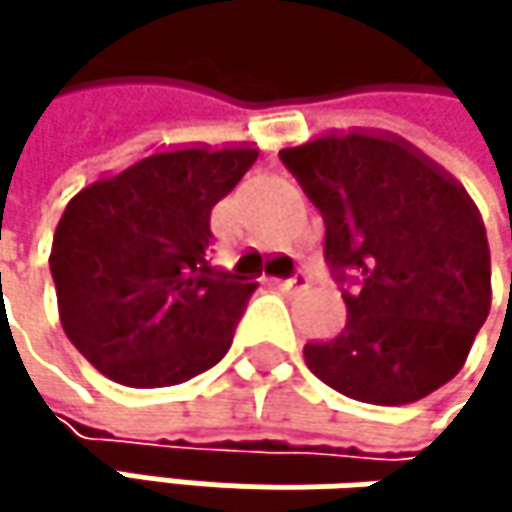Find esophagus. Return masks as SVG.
I'll return each instance as SVG.
<instances>
[{"instance_id":"esophagus-1","label":"esophagus","mask_w":512,"mask_h":512,"mask_svg":"<svg viewBox=\"0 0 512 512\" xmlns=\"http://www.w3.org/2000/svg\"><path fill=\"white\" fill-rule=\"evenodd\" d=\"M308 281H311V278H308V272H305V269H299V272H293L290 278H278L275 284H278L281 290H302V287H308Z\"/></svg>"}]
</instances>
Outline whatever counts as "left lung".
Masks as SVG:
<instances>
[{
	"label": "left lung",
	"mask_w": 512,
	"mask_h": 512,
	"mask_svg": "<svg viewBox=\"0 0 512 512\" xmlns=\"http://www.w3.org/2000/svg\"><path fill=\"white\" fill-rule=\"evenodd\" d=\"M278 156L323 213L332 275L356 284L344 332L305 344L311 373L376 406L442 388L492 302L486 228L460 180L391 133H329Z\"/></svg>",
	"instance_id": "left-lung-1"
}]
</instances>
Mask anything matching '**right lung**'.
I'll list each match as a JSON object with an SVG mask.
<instances>
[{"label": "right lung", "instance_id": "right-lung-1", "mask_svg": "<svg viewBox=\"0 0 512 512\" xmlns=\"http://www.w3.org/2000/svg\"><path fill=\"white\" fill-rule=\"evenodd\" d=\"M257 148L156 151L70 198L50 272L70 344L130 388L186 382L228 353L257 284L210 266V210Z\"/></svg>", "mask_w": 512, "mask_h": 512}]
</instances>
